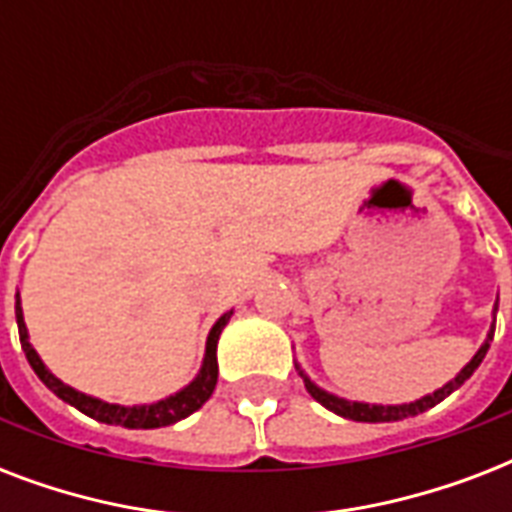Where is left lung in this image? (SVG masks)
I'll list each match as a JSON object with an SVG mask.
<instances>
[{
  "mask_svg": "<svg viewBox=\"0 0 512 512\" xmlns=\"http://www.w3.org/2000/svg\"><path fill=\"white\" fill-rule=\"evenodd\" d=\"M494 313H497V305H494ZM494 321H492V329H489V335H486L484 345L478 348V353L470 358L468 364L462 366L460 374H457L454 380H449L444 388L433 390V393H428V396L417 398V401H409V404L385 406V404H364V401H348V398H340L335 396V393H329V390L319 388V385H316V382H313L303 369H300V364L295 366H297V372H300V377H303L305 390H308V393H311L321 406H327L329 412H335L340 414V417H345V420H356V422H398V420H406V417H417V414L428 412V409H433L436 404H441L446 396H452L462 382L470 380V374L476 372L478 366H481V361H484L486 350H489V342L494 340Z\"/></svg>",
  "mask_w": 512,
  "mask_h": 512,
  "instance_id": "8db88e82",
  "label": "left lung"
}]
</instances>
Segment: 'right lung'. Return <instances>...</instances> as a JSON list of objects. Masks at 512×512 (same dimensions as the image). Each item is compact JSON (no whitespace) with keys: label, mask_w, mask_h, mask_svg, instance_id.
<instances>
[{"label":"right lung","mask_w":512,"mask_h":512,"mask_svg":"<svg viewBox=\"0 0 512 512\" xmlns=\"http://www.w3.org/2000/svg\"><path fill=\"white\" fill-rule=\"evenodd\" d=\"M233 311L223 313L215 321V327L209 329L207 337V350H204V361H201L199 374L193 377L183 390H177L175 396H167L154 404H135V406H122V404H108L95 396H87L82 390L71 388L63 380H58L55 374L44 366L34 345L28 342V329L23 321V308H20V295H15V319H18V335H20V348L26 353L28 364L36 372V377L47 385L58 398H63L66 404L76 406L79 412L92 417V420L106 422V425H122L130 430H151V428H164V425H175V422L185 420L188 414L207 404V398L212 396V390L217 385V340L225 324L231 321Z\"/></svg>","instance_id":"right-lung-1"}]
</instances>
